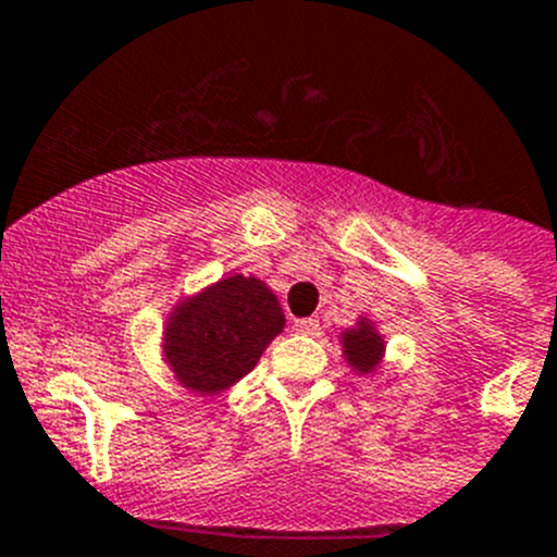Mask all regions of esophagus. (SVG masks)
<instances>
[{
	"label": "esophagus",
	"mask_w": 557,
	"mask_h": 557,
	"mask_svg": "<svg viewBox=\"0 0 557 557\" xmlns=\"http://www.w3.org/2000/svg\"><path fill=\"white\" fill-rule=\"evenodd\" d=\"M296 332H302V335H310V337H319L321 335V321L319 319H302L296 321Z\"/></svg>",
	"instance_id": "1"
}]
</instances>
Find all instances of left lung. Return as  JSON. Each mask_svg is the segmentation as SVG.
Masks as SVG:
<instances>
[{"mask_svg":"<svg viewBox=\"0 0 557 557\" xmlns=\"http://www.w3.org/2000/svg\"><path fill=\"white\" fill-rule=\"evenodd\" d=\"M341 357L355 376L382 379L387 371V341L382 330L368 313L357 315V321L337 335Z\"/></svg>","mask_w":557,"mask_h":557,"instance_id":"obj_1","label":"left lung"}]
</instances>
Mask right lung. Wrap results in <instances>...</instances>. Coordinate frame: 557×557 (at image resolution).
Listing matches in <instances>:
<instances>
[{
  "label": "right lung",
  "mask_w": 557,
  "mask_h": 557,
  "mask_svg": "<svg viewBox=\"0 0 557 557\" xmlns=\"http://www.w3.org/2000/svg\"><path fill=\"white\" fill-rule=\"evenodd\" d=\"M283 330L285 313L272 285L231 272L175 299L159 335L161 360L184 389L220 398L258 366Z\"/></svg>",
  "instance_id": "add662e5"
}]
</instances>
